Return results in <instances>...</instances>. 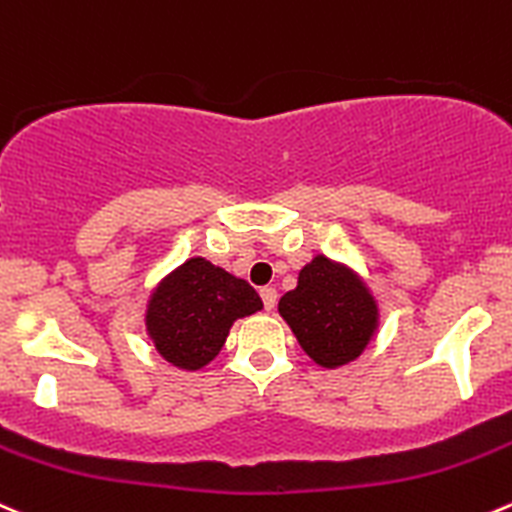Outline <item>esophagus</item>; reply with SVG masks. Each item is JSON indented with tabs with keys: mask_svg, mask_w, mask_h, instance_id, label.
<instances>
[{
	"mask_svg": "<svg viewBox=\"0 0 512 512\" xmlns=\"http://www.w3.org/2000/svg\"><path fill=\"white\" fill-rule=\"evenodd\" d=\"M260 297H262V302H265V310H275V305H277V290H275V287H262Z\"/></svg>",
	"mask_w": 512,
	"mask_h": 512,
	"instance_id": "esophagus-1",
	"label": "esophagus"
}]
</instances>
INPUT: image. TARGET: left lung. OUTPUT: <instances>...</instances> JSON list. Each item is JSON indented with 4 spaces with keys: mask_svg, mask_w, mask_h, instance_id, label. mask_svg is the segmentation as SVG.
Instances as JSON below:
<instances>
[{
    "mask_svg": "<svg viewBox=\"0 0 512 512\" xmlns=\"http://www.w3.org/2000/svg\"><path fill=\"white\" fill-rule=\"evenodd\" d=\"M277 310L307 357L327 370L357 360L380 327V307L365 280L325 255L302 267Z\"/></svg>",
    "mask_w": 512,
    "mask_h": 512,
    "instance_id": "obj_1",
    "label": "left lung"
}]
</instances>
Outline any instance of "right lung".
Here are the masks:
<instances>
[{
	"instance_id": "obj_1",
	"label": "right lung",
	"mask_w": 512,
	"mask_h": 512,
	"mask_svg": "<svg viewBox=\"0 0 512 512\" xmlns=\"http://www.w3.org/2000/svg\"><path fill=\"white\" fill-rule=\"evenodd\" d=\"M262 310L247 280L205 257H190L162 277L145 310L147 337L162 360L197 372L220 355L235 320Z\"/></svg>"
}]
</instances>
